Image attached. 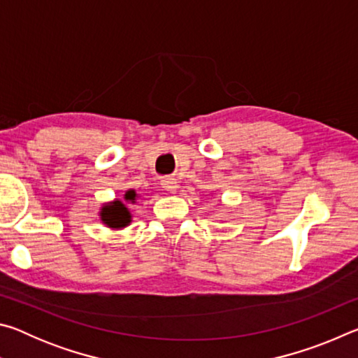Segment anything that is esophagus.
I'll return each instance as SVG.
<instances>
[{"label": "esophagus", "mask_w": 358, "mask_h": 358, "mask_svg": "<svg viewBox=\"0 0 358 358\" xmlns=\"http://www.w3.org/2000/svg\"><path fill=\"white\" fill-rule=\"evenodd\" d=\"M161 185H162V187H164L166 191L175 192V191H177V187H178V181L175 180L173 177H164V178L161 180Z\"/></svg>", "instance_id": "esophagus-1"}]
</instances>
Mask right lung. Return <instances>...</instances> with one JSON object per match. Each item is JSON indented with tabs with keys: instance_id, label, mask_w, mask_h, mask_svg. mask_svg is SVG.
<instances>
[{
	"instance_id": "right-lung-1",
	"label": "right lung",
	"mask_w": 358,
	"mask_h": 358,
	"mask_svg": "<svg viewBox=\"0 0 358 358\" xmlns=\"http://www.w3.org/2000/svg\"><path fill=\"white\" fill-rule=\"evenodd\" d=\"M137 194L134 189H129L124 192V201L127 203H136L137 201ZM99 216H101V221L106 224L107 227L110 229H123L126 226H129L131 224V211L129 208L126 207V204L121 201H113V202H108L106 205H102V208L99 211Z\"/></svg>"
}]
</instances>
